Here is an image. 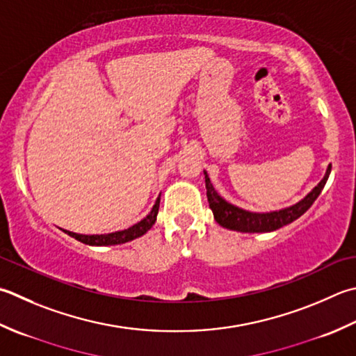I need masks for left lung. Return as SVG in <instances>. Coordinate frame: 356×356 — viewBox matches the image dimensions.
<instances>
[{
  "label": "left lung",
  "mask_w": 356,
  "mask_h": 356,
  "mask_svg": "<svg viewBox=\"0 0 356 356\" xmlns=\"http://www.w3.org/2000/svg\"><path fill=\"white\" fill-rule=\"evenodd\" d=\"M332 170V165L325 171L324 179L319 182L313 190L305 196L302 200H299L298 204L291 205L289 208H284L280 211H271V213H252L245 211L239 207H234L222 199L218 193H216L214 186L210 182V177L205 172V188H207V197L208 204H210L211 211L214 214V219L219 225L228 229H234V232L241 233H268L280 229L284 225H289L291 222L296 220L298 218L309 210L313 205V202L318 199L321 194L323 188L329 179V174Z\"/></svg>",
  "instance_id": "obj_1"
}]
</instances>
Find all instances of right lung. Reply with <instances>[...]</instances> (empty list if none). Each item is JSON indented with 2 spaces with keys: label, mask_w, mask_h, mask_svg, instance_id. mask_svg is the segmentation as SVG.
I'll use <instances>...</instances> for the list:
<instances>
[{
  "label": "right lung",
  "mask_w": 356,
  "mask_h": 356,
  "mask_svg": "<svg viewBox=\"0 0 356 356\" xmlns=\"http://www.w3.org/2000/svg\"><path fill=\"white\" fill-rule=\"evenodd\" d=\"M159 205H160V196L157 197L151 213L146 216L143 220L137 222L136 225L129 227L128 229H122V232H115L109 234H76L72 232H67V229H63V232L71 236V238L86 243V245H117V243H124L136 238H140V236H143L152 225H154V222L157 219V213H159Z\"/></svg>",
  "instance_id": "right-lung-1"
}]
</instances>
